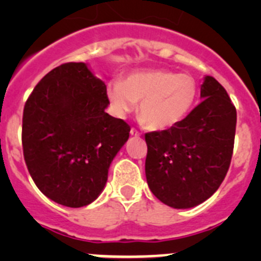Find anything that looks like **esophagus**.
<instances>
[{
    "label": "esophagus",
    "mask_w": 261,
    "mask_h": 261,
    "mask_svg": "<svg viewBox=\"0 0 261 261\" xmlns=\"http://www.w3.org/2000/svg\"><path fill=\"white\" fill-rule=\"evenodd\" d=\"M130 134L133 136H135V138H139V136H140V133H139V131L136 130V128H134V127L130 130Z\"/></svg>",
    "instance_id": "esophagus-1"
}]
</instances>
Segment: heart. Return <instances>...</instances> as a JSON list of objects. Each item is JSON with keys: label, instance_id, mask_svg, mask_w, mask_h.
Here are the masks:
<instances>
[{"label": "heart", "instance_id": "heart-1", "mask_svg": "<svg viewBox=\"0 0 261 261\" xmlns=\"http://www.w3.org/2000/svg\"><path fill=\"white\" fill-rule=\"evenodd\" d=\"M198 86L192 75L170 70H146L107 87L117 116L131 114L139 105L140 122L150 130H168L181 122L193 109Z\"/></svg>", "mask_w": 261, "mask_h": 261}]
</instances>
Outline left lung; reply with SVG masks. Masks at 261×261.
I'll return each instance as SVG.
<instances>
[{
    "label": "left lung",
    "instance_id": "1",
    "mask_svg": "<svg viewBox=\"0 0 261 261\" xmlns=\"http://www.w3.org/2000/svg\"><path fill=\"white\" fill-rule=\"evenodd\" d=\"M201 97V103L177 126L145 134L147 186L173 208H191L208 199L230 168L235 106L210 75L202 84Z\"/></svg>",
    "mask_w": 261,
    "mask_h": 261
}]
</instances>
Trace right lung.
<instances>
[{
	"label": "right lung",
	"instance_id": "add662e5",
	"mask_svg": "<svg viewBox=\"0 0 261 261\" xmlns=\"http://www.w3.org/2000/svg\"><path fill=\"white\" fill-rule=\"evenodd\" d=\"M106 84L84 63H64L35 86L23 107V159L48 198L78 208L103 191L130 126L105 112Z\"/></svg>",
	"mask_w": 261,
	"mask_h": 261
}]
</instances>
